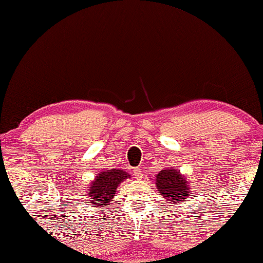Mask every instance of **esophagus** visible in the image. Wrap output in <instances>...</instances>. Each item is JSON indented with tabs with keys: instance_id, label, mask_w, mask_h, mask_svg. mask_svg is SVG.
<instances>
[{
	"instance_id": "34e87169",
	"label": "esophagus",
	"mask_w": 263,
	"mask_h": 263,
	"mask_svg": "<svg viewBox=\"0 0 263 263\" xmlns=\"http://www.w3.org/2000/svg\"><path fill=\"white\" fill-rule=\"evenodd\" d=\"M133 175H135L136 178H141L142 177V170L140 168L133 169Z\"/></svg>"
}]
</instances>
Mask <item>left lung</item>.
<instances>
[{
    "label": "left lung",
    "instance_id": "obj_1",
    "mask_svg": "<svg viewBox=\"0 0 263 263\" xmlns=\"http://www.w3.org/2000/svg\"><path fill=\"white\" fill-rule=\"evenodd\" d=\"M156 187L160 197L166 201L181 202L191 197V191L187 180L175 168H165L156 176Z\"/></svg>",
    "mask_w": 263,
    "mask_h": 263
}]
</instances>
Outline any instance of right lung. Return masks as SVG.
Instances as JSON below:
<instances>
[{
  "label": "right lung",
  "mask_w": 263,
  "mask_h": 263,
  "mask_svg": "<svg viewBox=\"0 0 263 263\" xmlns=\"http://www.w3.org/2000/svg\"><path fill=\"white\" fill-rule=\"evenodd\" d=\"M128 177L130 175L119 169L104 170L98 174L87 190L86 201L93 207H107L115 197L118 185Z\"/></svg>",
  "instance_id": "1"
}]
</instances>
